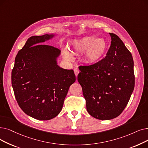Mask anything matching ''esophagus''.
Masks as SVG:
<instances>
[{
  "label": "esophagus",
  "instance_id": "esophagus-1",
  "mask_svg": "<svg viewBox=\"0 0 148 148\" xmlns=\"http://www.w3.org/2000/svg\"><path fill=\"white\" fill-rule=\"evenodd\" d=\"M74 73H75V76L77 77V75H78L79 73V69H78V68H75V69H74Z\"/></svg>",
  "mask_w": 148,
  "mask_h": 148
}]
</instances>
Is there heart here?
I'll use <instances>...</instances> for the list:
<instances>
[{
  "label": "heart",
  "mask_w": 148,
  "mask_h": 148,
  "mask_svg": "<svg viewBox=\"0 0 148 148\" xmlns=\"http://www.w3.org/2000/svg\"><path fill=\"white\" fill-rule=\"evenodd\" d=\"M107 48L104 38H96L94 36H85L75 40L72 49L75 53H84L83 59L88 63H95L99 62L103 56ZM64 56L68 59H73V55L68 51L64 52Z\"/></svg>",
  "instance_id": "b5f03b06"
}]
</instances>
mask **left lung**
Here are the masks:
<instances>
[{"mask_svg":"<svg viewBox=\"0 0 148 148\" xmlns=\"http://www.w3.org/2000/svg\"><path fill=\"white\" fill-rule=\"evenodd\" d=\"M106 56L89 66H80L77 80L82 88L88 112L102 120L118 117L134 91L135 76L132 54L114 33Z\"/></svg>","mask_w":148,"mask_h":148,"instance_id":"left-lung-1","label":"left lung"}]
</instances>
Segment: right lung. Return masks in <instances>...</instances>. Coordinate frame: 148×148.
<instances>
[{
  "label": "right lung",
  "instance_id": "right-lung-1",
  "mask_svg": "<svg viewBox=\"0 0 148 148\" xmlns=\"http://www.w3.org/2000/svg\"><path fill=\"white\" fill-rule=\"evenodd\" d=\"M54 34L32 36L18 51L11 73L17 103L29 116L48 120L58 115L69 86L75 81L73 69L57 65L60 50L40 44Z\"/></svg>",
  "mask_w": 148,
  "mask_h": 148
}]
</instances>
